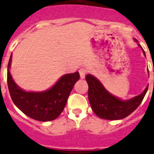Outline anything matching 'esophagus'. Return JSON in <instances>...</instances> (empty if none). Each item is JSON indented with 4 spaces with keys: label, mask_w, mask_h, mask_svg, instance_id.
Masks as SVG:
<instances>
[{
    "label": "esophagus",
    "mask_w": 154,
    "mask_h": 154,
    "mask_svg": "<svg viewBox=\"0 0 154 154\" xmlns=\"http://www.w3.org/2000/svg\"><path fill=\"white\" fill-rule=\"evenodd\" d=\"M79 75H80V78L84 79L85 78V75H86V74H87V72H88V71H87V69L85 68H81L79 69Z\"/></svg>",
    "instance_id": "34e87169"
}]
</instances>
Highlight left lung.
Segmentation results:
<instances>
[{"label": "left lung", "instance_id": "8db88e82", "mask_svg": "<svg viewBox=\"0 0 154 154\" xmlns=\"http://www.w3.org/2000/svg\"><path fill=\"white\" fill-rule=\"evenodd\" d=\"M134 40L136 42H138L137 39ZM138 46L142 49L139 44ZM143 53L145 55L144 51ZM86 80L88 84V100L92 111L96 116L104 120H121L130 115L142 102L148 91V87H146L139 96L130 100H122L106 90L95 76L88 74L86 75Z\"/></svg>", "mask_w": 154, "mask_h": 154}]
</instances>
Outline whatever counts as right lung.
I'll use <instances>...</instances> for the list:
<instances>
[{"instance_id": "obj_1", "label": "right lung", "mask_w": 154, "mask_h": 154, "mask_svg": "<svg viewBox=\"0 0 154 154\" xmlns=\"http://www.w3.org/2000/svg\"><path fill=\"white\" fill-rule=\"evenodd\" d=\"M12 54L7 70V83L14 104L29 117L39 121L55 120L66 106L75 83L79 79V73L66 74L53 87L44 91H26L17 85L9 72Z\"/></svg>"}]
</instances>
